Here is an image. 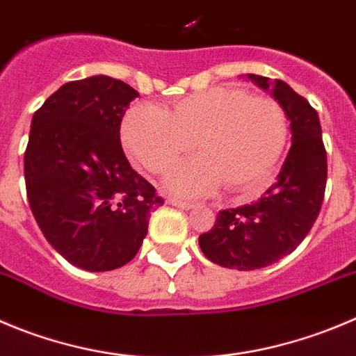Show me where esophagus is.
<instances>
[{"mask_svg":"<svg viewBox=\"0 0 356 356\" xmlns=\"http://www.w3.org/2000/svg\"><path fill=\"white\" fill-rule=\"evenodd\" d=\"M169 204L176 206V208H180V209H192L195 206V204H192V202L178 201V199H171V201H169Z\"/></svg>","mask_w":356,"mask_h":356,"instance_id":"esophagus-1","label":"esophagus"}]
</instances>
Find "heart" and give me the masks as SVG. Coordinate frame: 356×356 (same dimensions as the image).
Here are the masks:
<instances>
[{
  "mask_svg": "<svg viewBox=\"0 0 356 356\" xmlns=\"http://www.w3.org/2000/svg\"><path fill=\"white\" fill-rule=\"evenodd\" d=\"M289 136L283 108L238 87H211L172 104L171 113L138 103L125 113L122 141L134 161L165 172L195 147L201 155L172 169L165 185L199 197L225 184L250 192L270 180Z\"/></svg>",
  "mask_w": 356,
  "mask_h": 356,
  "instance_id": "b5f03b06",
  "label": "heart"
}]
</instances>
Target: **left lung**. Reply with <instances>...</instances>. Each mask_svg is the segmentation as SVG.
I'll return each instance as SVG.
<instances>
[{
    "label": "left lung",
    "instance_id": "obj_1",
    "mask_svg": "<svg viewBox=\"0 0 356 356\" xmlns=\"http://www.w3.org/2000/svg\"><path fill=\"white\" fill-rule=\"evenodd\" d=\"M246 79L269 92L285 111L292 147L259 201L222 209L209 232L199 236L206 259L227 269L253 270L292 253L311 231L327 184V152L316 110L283 80L260 74Z\"/></svg>",
    "mask_w": 356,
    "mask_h": 356
}]
</instances>
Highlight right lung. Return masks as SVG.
I'll return each instance as SVG.
<instances>
[{"label": "right lung", "mask_w": 356, "mask_h": 356, "mask_svg": "<svg viewBox=\"0 0 356 356\" xmlns=\"http://www.w3.org/2000/svg\"><path fill=\"white\" fill-rule=\"evenodd\" d=\"M138 96L96 74L64 83L33 115L24 154L29 206L47 241L80 269L131 262L148 216L164 204L120 145L122 117Z\"/></svg>", "instance_id": "right-lung-1"}]
</instances>
